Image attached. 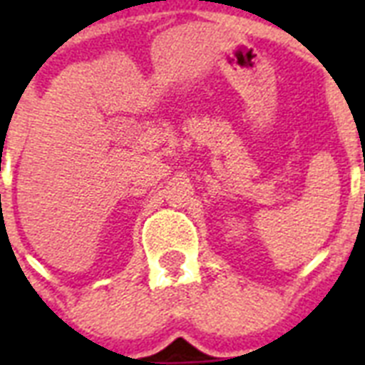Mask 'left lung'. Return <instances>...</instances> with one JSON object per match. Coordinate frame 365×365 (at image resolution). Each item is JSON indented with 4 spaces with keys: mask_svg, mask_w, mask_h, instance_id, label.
Segmentation results:
<instances>
[{
    "mask_svg": "<svg viewBox=\"0 0 365 365\" xmlns=\"http://www.w3.org/2000/svg\"><path fill=\"white\" fill-rule=\"evenodd\" d=\"M364 170H365V168H364ZM364 199H365V197H364Z\"/></svg>",
    "mask_w": 365,
    "mask_h": 365,
    "instance_id": "1",
    "label": "left lung"
}]
</instances>
